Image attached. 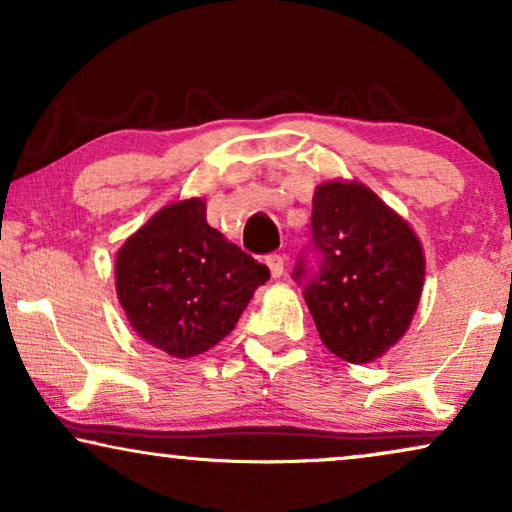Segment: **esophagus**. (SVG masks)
I'll return each mask as SVG.
<instances>
[{"instance_id": "34e87169", "label": "esophagus", "mask_w": 512, "mask_h": 512, "mask_svg": "<svg viewBox=\"0 0 512 512\" xmlns=\"http://www.w3.org/2000/svg\"><path fill=\"white\" fill-rule=\"evenodd\" d=\"M268 268L272 272V277H282L284 275V268H286V258L282 254H268Z\"/></svg>"}]
</instances>
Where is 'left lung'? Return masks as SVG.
Here are the masks:
<instances>
[{"label":"left lung","mask_w":512,"mask_h":512,"mask_svg":"<svg viewBox=\"0 0 512 512\" xmlns=\"http://www.w3.org/2000/svg\"><path fill=\"white\" fill-rule=\"evenodd\" d=\"M293 279L335 356L368 363L408 331L424 284L417 235L370 188L321 184Z\"/></svg>","instance_id":"1"}]
</instances>
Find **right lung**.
Masks as SVG:
<instances>
[{
  "label": "right lung",
  "mask_w": 512,
  "mask_h": 512,
  "mask_svg": "<svg viewBox=\"0 0 512 512\" xmlns=\"http://www.w3.org/2000/svg\"><path fill=\"white\" fill-rule=\"evenodd\" d=\"M268 279V265L209 226L198 198L160 209L116 256V291L132 328L177 359L219 345Z\"/></svg>",
  "instance_id": "right-lung-1"
}]
</instances>
